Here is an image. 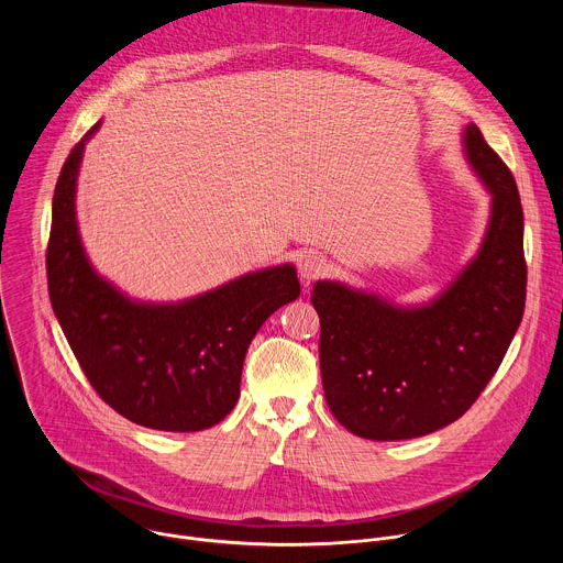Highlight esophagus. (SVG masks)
Instances as JSON below:
<instances>
[{"label":"esophagus","mask_w":563,"mask_h":563,"mask_svg":"<svg viewBox=\"0 0 563 563\" xmlns=\"http://www.w3.org/2000/svg\"><path fill=\"white\" fill-rule=\"evenodd\" d=\"M325 272H328V261L320 256V254H313V252H309V254H305V256H300V261H298V274H300V278L309 285V283H313V280H318L320 276H325Z\"/></svg>","instance_id":"obj_1"}]
</instances>
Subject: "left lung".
Masks as SVG:
<instances>
[{
	"label": "left lung",
	"mask_w": 563,
	"mask_h": 563,
	"mask_svg": "<svg viewBox=\"0 0 563 563\" xmlns=\"http://www.w3.org/2000/svg\"><path fill=\"white\" fill-rule=\"evenodd\" d=\"M465 153L493 194L476 258L434 302L394 307L341 283H316L320 376L328 406L352 434L415 439L463 417L499 369L526 307L523 209L517 183L476 124Z\"/></svg>",
	"instance_id": "obj_1"
}]
</instances>
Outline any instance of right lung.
<instances>
[{
  "label": "right lung",
  "mask_w": 563,
  "mask_h": 563,
  "mask_svg": "<svg viewBox=\"0 0 563 563\" xmlns=\"http://www.w3.org/2000/svg\"><path fill=\"white\" fill-rule=\"evenodd\" d=\"M59 172L46 247L53 311L85 376L124 419L165 432L220 423L240 396L247 347L265 320L300 294L291 265L240 276L178 305L131 302L89 265L75 222L85 142Z\"/></svg>",
  "instance_id": "add662e5"
}]
</instances>
